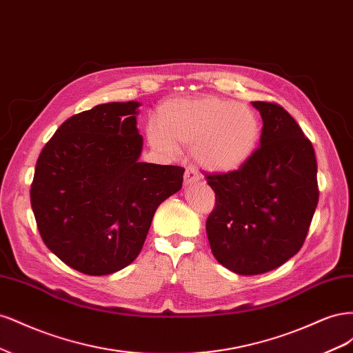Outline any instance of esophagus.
Segmentation results:
<instances>
[{"label": "esophagus", "mask_w": 353, "mask_h": 353, "mask_svg": "<svg viewBox=\"0 0 353 353\" xmlns=\"http://www.w3.org/2000/svg\"><path fill=\"white\" fill-rule=\"evenodd\" d=\"M197 181H199L197 170H196L194 168H187V169H185V175H184V183H185L187 185H190V184L197 183Z\"/></svg>", "instance_id": "obj_1"}]
</instances>
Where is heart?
Returning a JSON list of instances; mask_svg holds the SVG:
<instances>
[{"label": "heart", "instance_id": "1", "mask_svg": "<svg viewBox=\"0 0 353 353\" xmlns=\"http://www.w3.org/2000/svg\"><path fill=\"white\" fill-rule=\"evenodd\" d=\"M262 126L249 105L205 95L160 105L157 125L148 123L147 140L156 150L174 154L194 147L197 162L212 172L241 168L259 145Z\"/></svg>", "mask_w": 353, "mask_h": 353}]
</instances>
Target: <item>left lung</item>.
Segmentation results:
<instances>
[{"instance_id": "8db88e82", "label": "left lung", "mask_w": 353, "mask_h": 353, "mask_svg": "<svg viewBox=\"0 0 353 353\" xmlns=\"http://www.w3.org/2000/svg\"><path fill=\"white\" fill-rule=\"evenodd\" d=\"M261 147L239 170L206 175L216 205L206 221L216 261L239 275L279 268L301 250L318 205L311 141L281 105L252 101Z\"/></svg>"}]
</instances>
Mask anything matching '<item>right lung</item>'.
Instances as JSON below:
<instances>
[{
	"label": "right lung",
	"instance_id": "add662e5",
	"mask_svg": "<svg viewBox=\"0 0 353 353\" xmlns=\"http://www.w3.org/2000/svg\"><path fill=\"white\" fill-rule=\"evenodd\" d=\"M138 101L105 103L61 123L38 157L30 205L47 248L88 275L140 254L154 212L183 187L184 168L140 162Z\"/></svg>",
	"mask_w": 353,
	"mask_h": 353
}]
</instances>
